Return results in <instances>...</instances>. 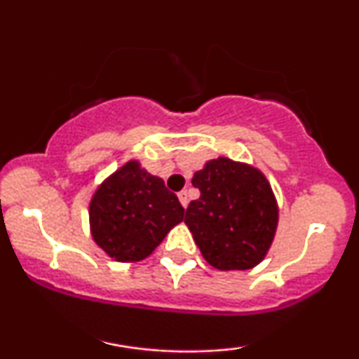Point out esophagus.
Returning <instances> with one entry per match:
<instances>
[{
    "label": "esophagus",
    "instance_id": "34e87169",
    "mask_svg": "<svg viewBox=\"0 0 359 359\" xmlns=\"http://www.w3.org/2000/svg\"><path fill=\"white\" fill-rule=\"evenodd\" d=\"M179 201H180V204H182L184 209L187 208V204H189V194H187V191H180L179 192Z\"/></svg>",
    "mask_w": 359,
    "mask_h": 359
}]
</instances>
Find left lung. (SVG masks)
Wrapping results in <instances>:
<instances>
[{
    "instance_id": "left-lung-1",
    "label": "left lung",
    "mask_w": 359,
    "mask_h": 359,
    "mask_svg": "<svg viewBox=\"0 0 359 359\" xmlns=\"http://www.w3.org/2000/svg\"><path fill=\"white\" fill-rule=\"evenodd\" d=\"M201 191L185 224L214 269L250 270L269 253L278 224V205L266 177L253 165L226 156L205 162L192 177Z\"/></svg>"
}]
</instances>
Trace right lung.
<instances>
[{
	"label": "right lung",
	"mask_w": 359,
	"mask_h": 359,
	"mask_svg": "<svg viewBox=\"0 0 359 359\" xmlns=\"http://www.w3.org/2000/svg\"><path fill=\"white\" fill-rule=\"evenodd\" d=\"M184 208L160 177L130 160L102 182L89 203L90 234L116 262L145 259L174 226Z\"/></svg>",
	"instance_id": "add662e5"
}]
</instances>
